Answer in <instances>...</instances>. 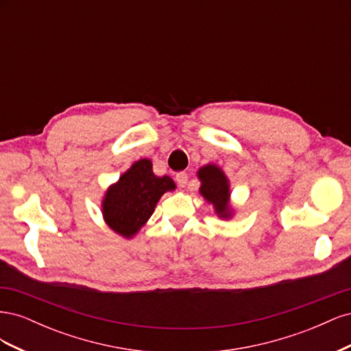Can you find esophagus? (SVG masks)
Segmentation results:
<instances>
[{
	"label": "esophagus",
	"mask_w": 351,
	"mask_h": 351,
	"mask_svg": "<svg viewBox=\"0 0 351 351\" xmlns=\"http://www.w3.org/2000/svg\"><path fill=\"white\" fill-rule=\"evenodd\" d=\"M187 180H189V176H187V173H184V171H180V173L176 174V182H177L178 186L184 187V186L187 184Z\"/></svg>",
	"instance_id": "obj_1"
}]
</instances>
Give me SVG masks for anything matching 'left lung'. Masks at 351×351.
Returning <instances> with one entry per match:
<instances>
[{
  "label": "left lung",
  "mask_w": 351,
  "mask_h": 351,
  "mask_svg": "<svg viewBox=\"0 0 351 351\" xmlns=\"http://www.w3.org/2000/svg\"><path fill=\"white\" fill-rule=\"evenodd\" d=\"M197 176L202 182L200 195L215 206V212L221 218H228L231 210L228 208L230 189L226 174L217 165H205L199 169Z\"/></svg>",
  "instance_id": "8db88e82"
}]
</instances>
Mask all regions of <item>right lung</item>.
<instances>
[{
  "mask_svg": "<svg viewBox=\"0 0 351 351\" xmlns=\"http://www.w3.org/2000/svg\"><path fill=\"white\" fill-rule=\"evenodd\" d=\"M174 189L171 178L156 177L149 159H141L108 189L102 204L104 218L110 228L129 239L151 218L161 196Z\"/></svg>",
  "mask_w": 351,
  "mask_h": 351,
  "instance_id": "right-lung-1",
  "label": "right lung"
}]
</instances>
